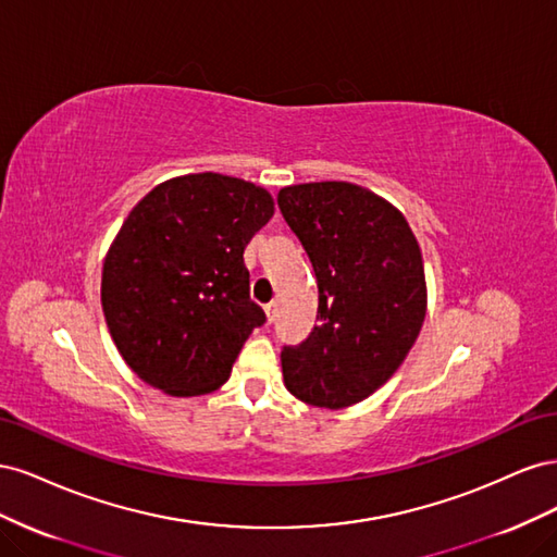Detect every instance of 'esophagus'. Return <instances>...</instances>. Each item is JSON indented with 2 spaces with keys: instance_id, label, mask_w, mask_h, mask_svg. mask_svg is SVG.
Listing matches in <instances>:
<instances>
[{
  "instance_id": "1",
  "label": "esophagus",
  "mask_w": 557,
  "mask_h": 557,
  "mask_svg": "<svg viewBox=\"0 0 557 557\" xmlns=\"http://www.w3.org/2000/svg\"><path fill=\"white\" fill-rule=\"evenodd\" d=\"M276 311H278V301H269V305H264V313H267V320H269V323H274Z\"/></svg>"
}]
</instances>
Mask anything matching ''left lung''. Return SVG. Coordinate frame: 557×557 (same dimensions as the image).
<instances>
[{"mask_svg": "<svg viewBox=\"0 0 557 557\" xmlns=\"http://www.w3.org/2000/svg\"><path fill=\"white\" fill-rule=\"evenodd\" d=\"M278 209L313 264L320 320L283 346L285 387L311 407H350L397 372L423 327L420 246L391 201L356 183L288 185Z\"/></svg>", "mask_w": 557, "mask_h": 557, "instance_id": "8db88e82", "label": "left lung"}]
</instances>
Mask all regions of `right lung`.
Wrapping results in <instances>:
<instances>
[{"mask_svg":"<svg viewBox=\"0 0 557 557\" xmlns=\"http://www.w3.org/2000/svg\"><path fill=\"white\" fill-rule=\"evenodd\" d=\"M274 215L264 188L223 174L156 185L107 252L102 309L129 369L172 397L207 395L267 315L250 299L244 248Z\"/></svg>","mask_w":557,"mask_h":557,"instance_id":"add662e5","label":"right lung"}]
</instances>
